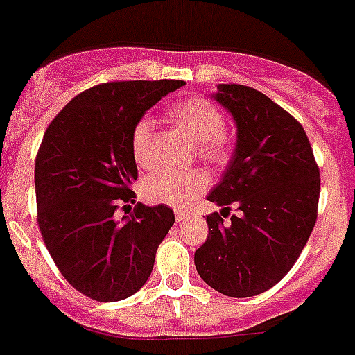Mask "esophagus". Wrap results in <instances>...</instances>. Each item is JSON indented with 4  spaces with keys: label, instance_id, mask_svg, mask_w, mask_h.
I'll list each match as a JSON object with an SVG mask.
<instances>
[{
    "label": "esophagus",
    "instance_id": "esophagus-1",
    "mask_svg": "<svg viewBox=\"0 0 355 355\" xmlns=\"http://www.w3.org/2000/svg\"><path fill=\"white\" fill-rule=\"evenodd\" d=\"M189 215H191V211L187 210H175V220L177 223H184L185 218H189Z\"/></svg>",
    "mask_w": 355,
    "mask_h": 355
}]
</instances>
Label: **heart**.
Returning <instances> with one entry per match:
<instances>
[{
  "label": "heart",
  "mask_w": 355,
  "mask_h": 355,
  "mask_svg": "<svg viewBox=\"0 0 355 355\" xmlns=\"http://www.w3.org/2000/svg\"><path fill=\"white\" fill-rule=\"evenodd\" d=\"M170 117L191 140L196 141L201 157L214 164H223L231 155V138L224 131V115L203 96L182 99L171 108ZM154 124L144 117L131 132L132 157L140 166H150L154 154ZM208 187V175L201 170L171 171L157 170L148 175L141 193L152 203L184 208Z\"/></svg>",
  "instance_id": "obj_1"
}]
</instances>
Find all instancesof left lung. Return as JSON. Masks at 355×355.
I'll list each match as a JSON object with an SVG mask.
<instances>
[{"mask_svg": "<svg viewBox=\"0 0 355 355\" xmlns=\"http://www.w3.org/2000/svg\"><path fill=\"white\" fill-rule=\"evenodd\" d=\"M211 99L236 125V144L208 201L230 211L207 217L208 238L194 264L205 282L231 297L271 289L293 268L312 234L320 178L300 122L263 92L220 84ZM220 210V214H223Z\"/></svg>", "mask_w": 355, "mask_h": 355, "instance_id": "8db88e82", "label": "left lung"}]
</instances>
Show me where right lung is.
Instances as JSON below:
<instances>
[{
	"label": "right lung",
	"mask_w": 355,
	"mask_h": 355,
	"mask_svg": "<svg viewBox=\"0 0 355 355\" xmlns=\"http://www.w3.org/2000/svg\"><path fill=\"white\" fill-rule=\"evenodd\" d=\"M180 85H96L75 96L45 131L35 164L38 226L62 277L92 300L112 303L140 291L173 226L175 214L166 205L137 203L122 218L115 210L119 200L137 198L131 191L138 178L132 128Z\"/></svg>",
	"instance_id": "right-lung-1"
}]
</instances>
